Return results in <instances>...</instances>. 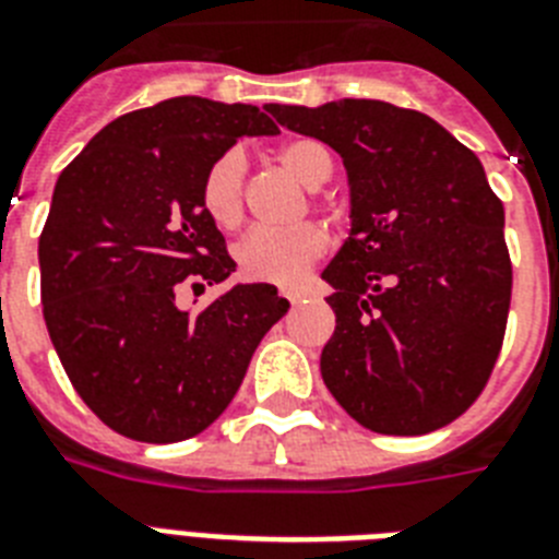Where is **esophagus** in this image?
Masks as SVG:
<instances>
[{"label": "esophagus", "instance_id": "34e87169", "mask_svg": "<svg viewBox=\"0 0 559 559\" xmlns=\"http://www.w3.org/2000/svg\"><path fill=\"white\" fill-rule=\"evenodd\" d=\"M281 295H284V298H287L289 304H298L304 298V289H284V293H281Z\"/></svg>", "mask_w": 559, "mask_h": 559}]
</instances>
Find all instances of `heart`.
Returning <instances> with one entry per match:
<instances>
[{
	"label": "heart",
	"mask_w": 559,
	"mask_h": 559,
	"mask_svg": "<svg viewBox=\"0 0 559 559\" xmlns=\"http://www.w3.org/2000/svg\"><path fill=\"white\" fill-rule=\"evenodd\" d=\"M278 162L304 187H321L332 176V153L316 139L281 144ZM201 207L222 229H236L243 218V162L236 150L215 158L201 178ZM326 250V236L316 224L298 227H255L236 243V261L252 281L295 284Z\"/></svg>",
	"instance_id": "heart-1"
}]
</instances>
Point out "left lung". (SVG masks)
Here are the masks:
<instances>
[{
  "instance_id": "obj_1",
  "label": "left lung",
  "mask_w": 559,
  "mask_h": 559,
  "mask_svg": "<svg viewBox=\"0 0 559 559\" xmlns=\"http://www.w3.org/2000/svg\"><path fill=\"white\" fill-rule=\"evenodd\" d=\"M344 158L349 238L321 278L335 332L321 374L346 415L426 435L475 403L503 344L511 261L480 158L426 112L378 98L266 105Z\"/></svg>"
}]
</instances>
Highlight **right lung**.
<instances>
[{"instance_id": "add662e5", "label": "right lung", "mask_w": 559, "mask_h": 559, "mask_svg": "<svg viewBox=\"0 0 559 559\" xmlns=\"http://www.w3.org/2000/svg\"><path fill=\"white\" fill-rule=\"evenodd\" d=\"M272 133L252 105L176 96L110 121L56 181L39 238L45 323L79 397L124 438L207 429L289 309L272 284H236L195 316L176 304L181 284L236 272L201 178L241 135Z\"/></svg>"}]
</instances>
